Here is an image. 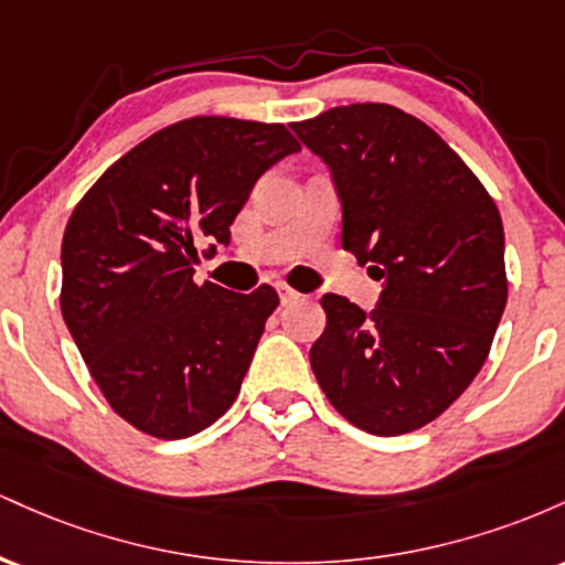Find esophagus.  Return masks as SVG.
Returning <instances> with one entry per match:
<instances>
[{
  "label": "esophagus",
  "instance_id": "obj_1",
  "mask_svg": "<svg viewBox=\"0 0 565 565\" xmlns=\"http://www.w3.org/2000/svg\"><path fill=\"white\" fill-rule=\"evenodd\" d=\"M276 289H278V297H281V305H289V302H295L297 297V291L291 289V287H287V284H276Z\"/></svg>",
  "mask_w": 565,
  "mask_h": 565
}]
</instances>
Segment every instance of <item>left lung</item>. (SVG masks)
I'll return each instance as SVG.
<instances>
[{"label":"left lung","instance_id":"obj_1","mask_svg":"<svg viewBox=\"0 0 565 565\" xmlns=\"http://www.w3.org/2000/svg\"><path fill=\"white\" fill-rule=\"evenodd\" d=\"M332 172L342 249L382 281L377 308L323 295L321 391L372 436L423 427L481 372L508 302L494 199L425 121L353 103L291 125Z\"/></svg>","mask_w":565,"mask_h":565}]
</instances>
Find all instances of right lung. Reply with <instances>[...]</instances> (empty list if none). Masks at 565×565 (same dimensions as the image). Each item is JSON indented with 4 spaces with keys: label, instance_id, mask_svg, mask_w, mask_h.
Segmentation results:
<instances>
[{
    "label": "right lung",
    "instance_id": "obj_1",
    "mask_svg": "<svg viewBox=\"0 0 565 565\" xmlns=\"http://www.w3.org/2000/svg\"><path fill=\"white\" fill-rule=\"evenodd\" d=\"M300 151L284 125L193 116L125 153L63 233L61 310L106 401L153 438L201 433L228 412L278 305L193 281L199 244L231 223L265 170Z\"/></svg>",
    "mask_w": 565,
    "mask_h": 565
}]
</instances>
